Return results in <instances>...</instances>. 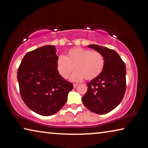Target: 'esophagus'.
<instances>
[{
  "mask_svg": "<svg viewBox=\"0 0 148 148\" xmlns=\"http://www.w3.org/2000/svg\"><path fill=\"white\" fill-rule=\"evenodd\" d=\"M78 86V84H73V86H74V88H76V87Z\"/></svg>",
  "mask_w": 148,
  "mask_h": 148,
  "instance_id": "obj_1",
  "label": "esophagus"
}]
</instances>
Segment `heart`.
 I'll return each mask as SVG.
<instances>
[{"label":"heart","instance_id":"1","mask_svg":"<svg viewBox=\"0 0 148 148\" xmlns=\"http://www.w3.org/2000/svg\"><path fill=\"white\" fill-rule=\"evenodd\" d=\"M104 58L97 51L75 47L70 49L65 57H60L57 60V67L60 75L67 79L76 69L71 79L79 81L84 79L92 80L98 77L103 71Z\"/></svg>","mask_w":148,"mask_h":148}]
</instances>
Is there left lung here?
<instances>
[{
  "label": "left lung",
  "mask_w": 148,
  "mask_h": 148,
  "mask_svg": "<svg viewBox=\"0 0 148 148\" xmlns=\"http://www.w3.org/2000/svg\"><path fill=\"white\" fill-rule=\"evenodd\" d=\"M88 47L102 54L104 66L98 77L87 83L88 89L82 100L90 111L105 114L118 106L123 99L126 91V66L114 49L95 44Z\"/></svg>",
  "instance_id": "8db88e82"
}]
</instances>
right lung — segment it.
I'll return each instance as SVG.
<instances>
[{
    "instance_id": "obj_1",
    "label": "right lung",
    "mask_w": 148,
    "mask_h": 148,
    "mask_svg": "<svg viewBox=\"0 0 148 148\" xmlns=\"http://www.w3.org/2000/svg\"><path fill=\"white\" fill-rule=\"evenodd\" d=\"M54 46H44L24 56L17 71L19 91L27 107L38 114L48 116L57 113L73 89L57 71Z\"/></svg>"
}]
</instances>
